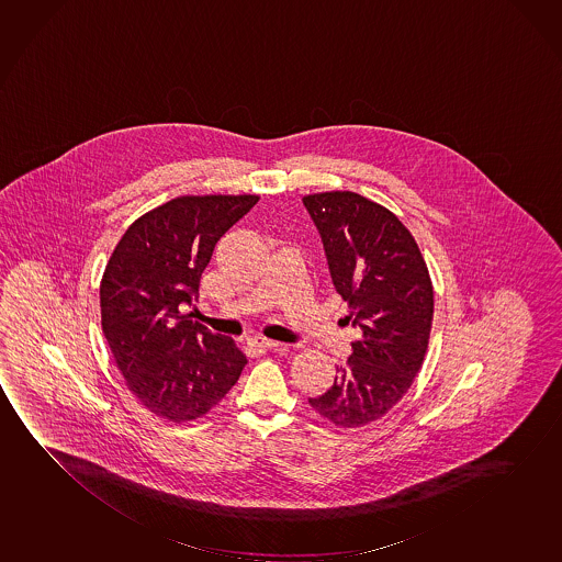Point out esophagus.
<instances>
[{"instance_id":"obj_1","label":"esophagus","mask_w":562,"mask_h":562,"mask_svg":"<svg viewBox=\"0 0 562 562\" xmlns=\"http://www.w3.org/2000/svg\"><path fill=\"white\" fill-rule=\"evenodd\" d=\"M249 346L259 348V350H280L284 345H280L277 340H270V338L255 337L250 338Z\"/></svg>"}]
</instances>
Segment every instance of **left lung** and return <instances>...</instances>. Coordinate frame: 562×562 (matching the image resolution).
Masks as SVG:
<instances>
[{
	"mask_svg": "<svg viewBox=\"0 0 562 562\" xmlns=\"http://www.w3.org/2000/svg\"><path fill=\"white\" fill-rule=\"evenodd\" d=\"M319 229L348 321L362 328L313 411L337 428L387 415L423 368L434 319L430 272L415 237L391 210L350 190L303 196Z\"/></svg>",
	"mask_w": 562,
	"mask_h": 562,
	"instance_id": "obj_1",
	"label": "left lung"
}]
</instances>
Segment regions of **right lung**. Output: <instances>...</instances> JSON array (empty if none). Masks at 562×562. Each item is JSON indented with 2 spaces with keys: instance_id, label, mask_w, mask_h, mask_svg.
Instances as JSON below:
<instances>
[{
  "instance_id": "add662e5",
  "label": "right lung",
  "mask_w": 562,
  "mask_h": 562,
  "mask_svg": "<svg viewBox=\"0 0 562 562\" xmlns=\"http://www.w3.org/2000/svg\"><path fill=\"white\" fill-rule=\"evenodd\" d=\"M257 194L177 196L130 224L104 267L101 325L130 391L154 415L190 423L234 387L247 356L182 313L220 237Z\"/></svg>"
}]
</instances>
